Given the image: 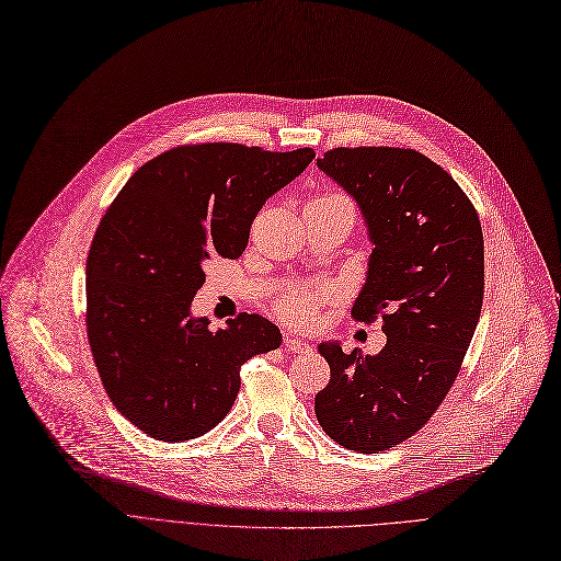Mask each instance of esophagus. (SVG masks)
Masks as SVG:
<instances>
[{
	"label": "esophagus",
	"instance_id": "obj_1",
	"mask_svg": "<svg viewBox=\"0 0 561 561\" xmlns=\"http://www.w3.org/2000/svg\"><path fill=\"white\" fill-rule=\"evenodd\" d=\"M285 350L291 352V354H304V352L308 350V344H306L301 337L287 333V335H285Z\"/></svg>",
	"mask_w": 561,
	"mask_h": 561
}]
</instances>
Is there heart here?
Masks as SVG:
<instances>
[{
  "label": "heart",
  "instance_id": "obj_1",
  "mask_svg": "<svg viewBox=\"0 0 561 561\" xmlns=\"http://www.w3.org/2000/svg\"><path fill=\"white\" fill-rule=\"evenodd\" d=\"M333 203H350L352 205V201L340 192H327L319 198H314L310 205H333ZM276 310H278L280 317L289 319V322L308 324L317 312V295H314V291H295V295H289L287 299H283L276 306Z\"/></svg>",
  "mask_w": 561,
  "mask_h": 561
}]
</instances>
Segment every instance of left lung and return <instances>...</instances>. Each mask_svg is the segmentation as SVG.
Instances as JSON below:
<instances>
[{"instance_id":"1","label":"left lung","mask_w":561,"mask_h":561,"mask_svg":"<svg viewBox=\"0 0 561 561\" xmlns=\"http://www.w3.org/2000/svg\"><path fill=\"white\" fill-rule=\"evenodd\" d=\"M317 167L360 207L375 249L352 314H381L386 346L319 344L331 381L314 413L337 445L379 455L420 432L459 375L484 299L482 224L455 178L411 148H333Z\"/></svg>"}]
</instances>
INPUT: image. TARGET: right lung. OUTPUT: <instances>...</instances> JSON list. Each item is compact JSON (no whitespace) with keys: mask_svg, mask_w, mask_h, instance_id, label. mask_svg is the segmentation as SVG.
Here are the masks:
<instances>
[{"mask_svg":"<svg viewBox=\"0 0 561 561\" xmlns=\"http://www.w3.org/2000/svg\"><path fill=\"white\" fill-rule=\"evenodd\" d=\"M312 148L180 146L131 175L87 260V331L114 407L148 436L180 443L217 426L239 369L280 346L270 319L242 312L209 331L192 314L211 257H239L266 198L306 171Z\"/></svg>","mask_w":561,"mask_h":561,"instance_id":"right-lung-1","label":"right lung"}]
</instances>
